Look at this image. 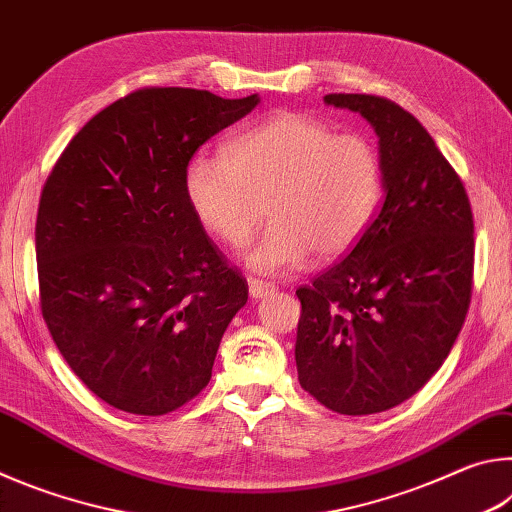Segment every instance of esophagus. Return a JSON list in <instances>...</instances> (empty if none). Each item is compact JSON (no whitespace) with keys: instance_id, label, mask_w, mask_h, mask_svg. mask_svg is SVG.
Wrapping results in <instances>:
<instances>
[{"instance_id":"esophagus-1","label":"esophagus","mask_w":512,"mask_h":512,"mask_svg":"<svg viewBox=\"0 0 512 512\" xmlns=\"http://www.w3.org/2000/svg\"><path fill=\"white\" fill-rule=\"evenodd\" d=\"M248 291L253 298H264V296H268V293L275 291V284L266 282V280H257V277H250Z\"/></svg>"}]
</instances>
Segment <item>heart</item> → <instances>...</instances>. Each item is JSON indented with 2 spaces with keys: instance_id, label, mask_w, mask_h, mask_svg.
I'll return each instance as SVG.
<instances>
[{
  "instance_id": "b5f03b06",
  "label": "heart",
  "mask_w": 512,
  "mask_h": 512,
  "mask_svg": "<svg viewBox=\"0 0 512 512\" xmlns=\"http://www.w3.org/2000/svg\"><path fill=\"white\" fill-rule=\"evenodd\" d=\"M185 196L196 221L235 248L262 223L266 201L271 223L246 264L280 273L307 255L332 262L357 244L379 205L381 160L366 135L282 110L230 140L225 155H194Z\"/></svg>"
}]
</instances>
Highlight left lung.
Instances as JSON below:
<instances>
[{
	"instance_id": "left-lung-1",
	"label": "left lung",
	"mask_w": 512,
	"mask_h": 512,
	"mask_svg": "<svg viewBox=\"0 0 512 512\" xmlns=\"http://www.w3.org/2000/svg\"><path fill=\"white\" fill-rule=\"evenodd\" d=\"M379 135L384 203L348 257L296 291L300 386L329 411L370 415L433 377L472 300L474 219L463 180L411 112L327 94Z\"/></svg>"
}]
</instances>
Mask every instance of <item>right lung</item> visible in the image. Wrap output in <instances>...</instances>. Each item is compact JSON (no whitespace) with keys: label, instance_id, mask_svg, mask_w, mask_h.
Here are the masks:
<instances>
[{"label":"right lung","instance_id":"add662e5","mask_svg":"<svg viewBox=\"0 0 512 512\" xmlns=\"http://www.w3.org/2000/svg\"><path fill=\"white\" fill-rule=\"evenodd\" d=\"M257 103L135 90L72 137L42 187V318L74 375L119 411L164 415L194 400L246 305V277L196 221L185 171Z\"/></svg>","mask_w":512,"mask_h":512}]
</instances>
